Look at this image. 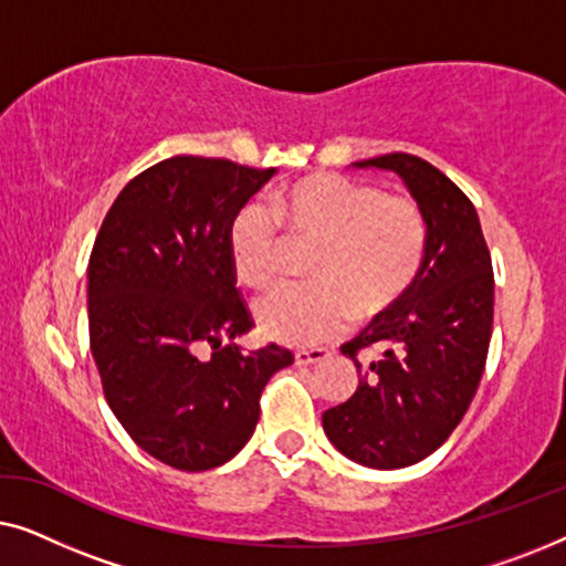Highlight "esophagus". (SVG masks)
Masks as SVG:
<instances>
[{
  "label": "esophagus",
  "mask_w": 566,
  "mask_h": 566,
  "mask_svg": "<svg viewBox=\"0 0 566 566\" xmlns=\"http://www.w3.org/2000/svg\"><path fill=\"white\" fill-rule=\"evenodd\" d=\"M296 366H314V363H322L329 358V353L324 347H308V350H296Z\"/></svg>",
  "instance_id": "obj_1"
}]
</instances>
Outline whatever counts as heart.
I'll return each mask as SVG.
<instances>
[{
    "label": "heart",
    "mask_w": 566,
    "mask_h": 566,
    "mask_svg": "<svg viewBox=\"0 0 566 566\" xmlns=\"http://www.w3.org/2000/svg\"><path fill=\"white\" fill-rule=\"evenodd\" d=\"M316 244L308 285H281L254 304V319L283 345H316L347 322L391 312L422 273L428 221L420 203L345 175L301 177L273 198L231 216L227 242L237 281L265 289L281 273L285 237Z\"/></svg>",
    "instance_id": "heart-1"
}]
</instances>
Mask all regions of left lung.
I'll list each match as a JSON object with an SVG mask.
<instances>
[{"instance_id": "8db88e82", "label": "left lung", "mask_w": 566, "mask_h": 566, "mask_svg": "<svg viewBox=\"0 0 566 566\" xmlns=\"http://www.w3.org/2000/svg\"><path fill=\"white\" fill-rule=\"evenodd\" d=\"M394 169L428 221L422 273L391 312L339 350L363 374L358 391L322 424L339 453L370 469L428 459L467 415L492 337L494 273L476 208L415 154L355 161Z\"/></svg>"}]
</instances>
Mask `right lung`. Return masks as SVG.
<instances>
[{
    "mask_svg": "<svg viewBox=\"0 0 566 566\" xmlns=\"http://www.w3.org/2000/svg\"><path fill=\"white\" fill-rule=\"evenodd\" d=\"M273 175L192 154L161 159L120 190L92 247L90 350L103 394L134 443L172 469L234 459L270 376L293 363L273 343L250 355L227 345L254 324L229 221Z\"/></svg>",
    "mask_w": 566,
    "mask_h": 566,
    "instance_id": "obj_1",
    "label": "right lung"
}]
</instances>
